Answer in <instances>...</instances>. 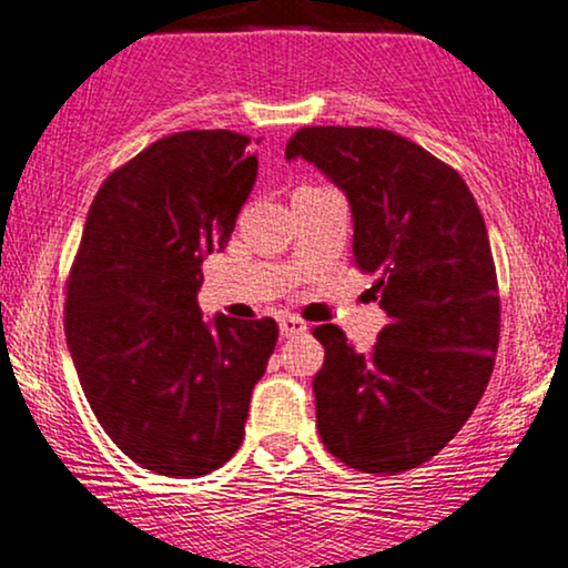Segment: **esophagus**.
Here are the masks:
<instances>
[{
	"label": "esophagus",
	"mask_w": 568,
	"mask_h": 568,
	"mask_svg": "<svg viewBox=\"0 0 568 568\" xmlns=\"http://www.w3.org/2000/svg\"><path fill=\"white\" fill-rule=\"evenodd\" d=\"M301 332H306V324L298 320V316H280V335L283 337H293V335H301Z\"/></svg>",
	"instance_id": "esophagus-1"
}]
</instances>
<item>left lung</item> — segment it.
<instances>
[{"label":"left lung","instance_id":"obj_1","mask_svg":"<svg viewBox=\"0 0 568 568\" xmlns=\"http://www.w3.org/2000/svg\"><path fill=\"white\" fill-rule=\"evenodd\" d=\"M285 158L347 194L353 264L389 316L366 353L335 324L314 327L322 444L361 473L413 470L457 436L494 374L501 298L478 202L449 163L376 126H304Z\"/></svg>","mask_w":568,"mask_h":568}]
</instances>
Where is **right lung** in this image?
Returning a JSON list of instances; mask_svg holds the SVG:
<instances>
[{"label": "right lung", "mask_w": 568, "mask_h": 568, "mask_svg": "<svg viewBox=\"0 0 568 568\" xmlns=\"http://www.w3.org/2000/svg\"><path fill=\"white\" fill-rule=\"evenodd\" d=\"M252 140L229 130L163 138L111 171L67 277L64 335L105 434L145 470L196 478L244 442L277 324L202 322V262L229 244L256 179Z\"/></svg>", "instance_id": "right-lung-1"}]
</instances>
